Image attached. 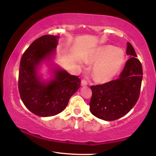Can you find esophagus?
Wrapping results in <instances>:
<instances>
[{"mask_svg": "<svg viewBox=\"0 0 156 156\" xmlns=\"http://www.w3.org/2000/svg\"><path fill=\"white\" fill-rule=\"evenodd\" d=\"M87 84H88V82H87V81L86 80H82V82H81L82 86H87Z\"/></svg>", "mask_w": 156, "mask_h": 156, "instance_id": "esophagus-1", "label": "esophagus"}]
</instances>
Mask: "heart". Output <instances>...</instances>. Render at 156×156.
Returning a JSON list of instances; mask_svg holds the SVG:
<instances>
[{
    "label": "heart",
    "mask_w": 156,
    "mask_h": 156,
    "mask_svg": "<svg viewBox=\"0 0 156 156\" xmlns=\"http://www.w3.org/2000/svg\"><path fill=\"white\" fill-rule=\"evenodd\" d=\"M92 61L98 64L94 71L95 78L100 82H106L120 71L125 62V53L114 46L104 45L96 52Z\"/></svg>",
    "instance_id": "1"
}]
</instances>
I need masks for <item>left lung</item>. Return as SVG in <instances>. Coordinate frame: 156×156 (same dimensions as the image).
I'll return each instance as SVG.
<instances>
[{
  "instance_id": "obj_1",
  "label": "left lung",
  "mask_w": 156,
  "mask_h": 156,
  "mask_svg": "<svg viewBox=\"0 0 156 156\" xmlns=\"http://www.w3.org/2000/svg\"><path fill=\"white\" fill-rule=\"evenodd\" d=\"M126 62L119 79L106 84L91 86L89 102L94 116L104 121H114L125 116L136 105L139 98L143 69L133 46L127 42Z\"/></svg>"
}]
</instances>
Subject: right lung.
Masks as SVG:
<instances>
[{
    "label": "right lung",
    "mask_w": 156,
    "mask_h": 156,
    "mask_svg": "<svg viewBox=\"0 0 156 156\" xmlns=\"http://www.w3.org/2000/svg\"><path fill=\"white\" fill-rule=\"evenodd\" d=\"M59 37L45 35L35 40L23 55L20 63L18 89L22 101L34 114L55 116L67 107L70 97L80 87L78 76L71 75L53 59ZM43 63L51 76L44 80L40 74Z\"/></svg>",
    "instance_id": "right-lung-1"
}]
</instances>
